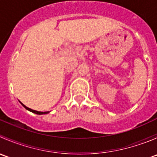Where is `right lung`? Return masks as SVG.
Here are the masks:
<instances>
[{"label":"right lung","instance_id":"1","mask_svg":"<svg viewBox=\"0 0 157 157\" xmlns=\"http://www.w3.org/2000/svg\"><path fill=\"white\" fill-rule=\"evenodd\" d=\"M20 103H21V105H23V107H24L25 109H27L28 111H29V112H33V113H35V114H37V115H43V114H48V113H49V112H38V111H36V110H33V109H29V108H28V107H26V105H23V103H22L21 102H20Z\"/></svg>","mask_w":157,"mask_h":157}]
</instances>
